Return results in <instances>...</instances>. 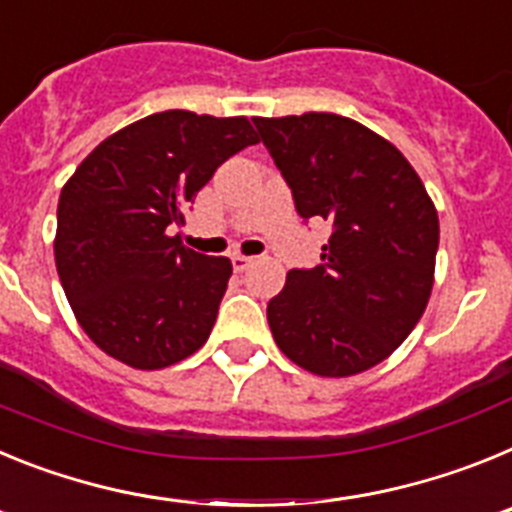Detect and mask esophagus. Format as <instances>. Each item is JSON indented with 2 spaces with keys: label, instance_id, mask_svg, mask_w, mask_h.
<instances>
[{
  "label": "esophagus",
  "instance_id": "obj_1",
  "mask_svg": "<svg viewBox=\"0 0 512 512\" xmlns=\"http://www.w3.org/2000/svg\"><path fill=\"white\" fill-rule=\"evenodd\" d=\"M230 261H233V269H235V271H246L248 266L253 264L251 256H241V253H235V256H233V259H230Z\"/></svg>",
  "mask_w": 512,
  "mask_h": 512
}]
</instances>
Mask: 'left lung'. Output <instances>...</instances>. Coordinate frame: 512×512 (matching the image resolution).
<instances>
[{"label": "left lung", "mask_w": 512, "mask_h": 512, "mask_svg": "<svg viewBox=\"0 0 512 512\" xmlns=\"http://www.w3.org/2000/svg\"><path fill=\"white\" fill-rule=\"evenodd\" d=\"M300 217L333 225L315 269H292L266 307L287 359L318 377L384 361L433 289L438 212L408 158L351 117H253Z\"/></svg>", "instance_id": "1"}]
</instances>
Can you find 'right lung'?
Returning a JSON list of instances; mask_svg holds the SVG:
<instances>
[{
	"label": "right lung",
	"instance_id": "right-lung-1",
	"mask_svg": "<svg viewBox=\"0 0 512 512\" xmlns=\"http://www.w3.org/2000/svg\"><path fill=\"white\" fill-rule=\"evenodd\" d=\"M256 143L248 117L156 112L102 140L63 184L56 269L104 354L151 372L205 346L233 264L171 228L217 166Z\"/></svg>",
	"mask_w": 512,
	"mask_h": 512
}]
</instances>
